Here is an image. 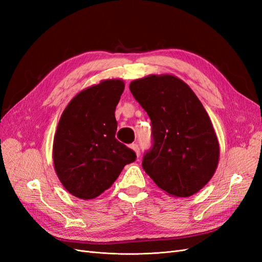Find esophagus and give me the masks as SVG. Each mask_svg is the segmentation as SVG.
I'll list each match as a JSON object with an SVG mask.
<instances>
[{
  "label": "esophagus",
  "mask_w": 262,
  "mask_h": 262,
  "mask_svg": "<svg viewBox=\"0 0 262 262\" xmlns=\"http://www.w3.org/2000/svg\"><path fill=\"white\" fill-rule=\"evenodd\" d=\"M130 147L134 150V152L137 153V155H138V156L140 155V146H139L137 143H133V144H131V145H130Z\"/></svg>",
  "instance_id": "1"
}]
</instances>
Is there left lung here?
I'll use <instances>...</instances> for the list:
<instances>
[{
    "label": "left lung",
    "instance_id": "obj_1",
    "mask_svg": "<svg viewBox=\"0 0 262 262\" xmlns=\"http://www.w3.org/2000/svg\"><path fill=\"white\" fill-rule=\"evenodd\" d=\"M152 123V146L142 166L175 196H190L212 178L220 147L209 115L192 90L172 75H149L130 84Z\"/></svg>",
    "mask_w": 262,
    "mask_h": 262
}]
</instances>
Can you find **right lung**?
<instances>
[{
	"instance_id": "right-lung-1",
	"label": "right lung",
	"mask_w": 262,
	"mask_h": 262,
	"mask_svg": "<svg viewBox=\"0 0 262 262\" xmlns=\"http://www.w3.org/2000/svg\"><path fill=\"white\" fill-rule=\"evenodd\" d=\"M120 80L89 87L70 101L53 141L54 169L68 191L90 200L107 190L137 154L116 139Z\"/></svg>"
}]
</instances>
